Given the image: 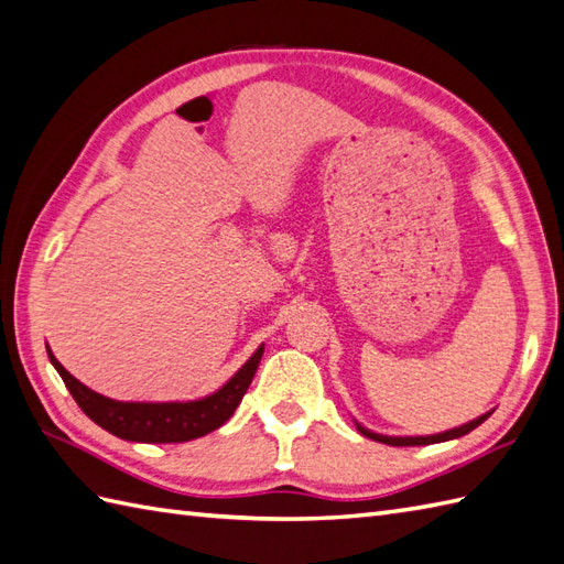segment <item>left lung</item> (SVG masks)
<instances>
[{"label": "left lung", "instance_id": "1", "mask_svg": "<svg viewBox=\"0 0 564 564\" xmlns=\"http://www.w3.org/2000/svg\"><path fill=\"white\" fill-rule=\"evenodd\" d=\"M490 414H484L478 416L476 421L466 423V425H459V429H452V431H445V433H437V435H425V437H388V435H378V433H370L366 429H361V425H356L359 429L361 435L370 437V441L376 443H386V445H394V447H411V445H433V443H445V441H452V437H462L466 433H471L476 425L484 423Z\"/></svg>", "mask_w": 564, "mask_h": 564}]
</instances>
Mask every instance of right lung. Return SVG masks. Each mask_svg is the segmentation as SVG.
Listing matches in <instances>:
<instances>
[{
	"instance_id": "right-lung-1",
	"label": "right lung",
	"mask_w": 564,
	"mask_h": 564,
	"mask_svg": "<svg viewBox=\"0 0 564 564\" xmlns=\"http://www.w3.org/2000/svg\"><path fill=\"white\" fill-rule=\"evenodd\" d=\"M47 354L76 404L84 409V414L98 423L100 429L131 443H186L194 441V437L208 435L210 431L219 429V425L231 419V414H235L237 406L241 404L246 390L251 386L260 356H263V347L243 364V368L223 390H217L215 394L198 402L167 404L109 400V397L93 392L84 382H78L57 359H54L50 349Z\"/></svg>"
}]
</instances>
